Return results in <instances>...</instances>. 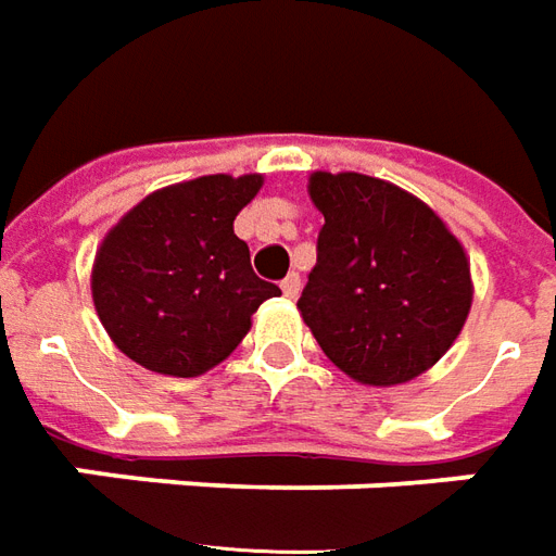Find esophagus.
Here are the masks:
<instances>
[{
  "label": "esophagus",
  "instance_id": "esophagus-1",
  "mask_svg": "<svg viewBox=\"0 0 556 556\" xmlns=\"http://www.w3.org/2000/svg\"><path fill=\"white\" fill-rule=\"evenodd\" d=\"M279 289H282V294H286V298H291V301H294V298L301 294V277H298V274H289V277L279 282Z\"/></svg>",
  "mask_w": 556,
  "mask_h": 556
}]
</instances>
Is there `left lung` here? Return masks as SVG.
Masks as SVG:
<instances>
[{
	"label": "left lung",
	"mask_w": 556,
	"mask_h": 556,
	"mask_svg": "<svg viewBox=\"0 0 556 556\" xmlns=\"http://www.w3.org/2000/svg\"><path fill=\"white\" fill-rule=\"evenodd\" d=\"M325 225L298 309L321 352L364 386H400L448 352L467 321L464 247L437 213L367 174L309 177Z\"/></svg>",
	"instance_id": "1"
}]
</instances>
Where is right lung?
<instances>
[{
	"label": "right lung",
	"mask_w": 556,
	"mask_h": 556,
	"mask_svg": "<svg viewBox=\"0 0 556 556\" xmlns=\"http://www.w3.org/2000/svg\"><path fill=\"white\" fill-rule=\"evenodd\" d=\"M258 174H211L147 195L108 231L92 265V301L119 352L165 376H201L250 331L279 286L255 277L235 216Z\"/></svg>",
	"instance_id": "right-lung-1"
}]
</instances>
